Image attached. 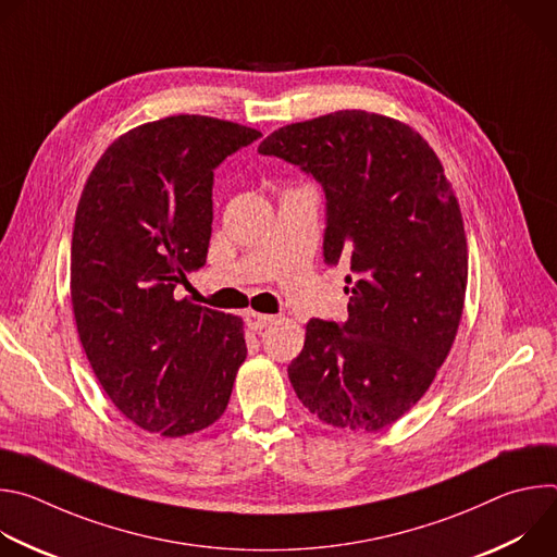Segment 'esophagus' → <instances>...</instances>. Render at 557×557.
I'll list each match as a JSON object with an SVG mask.
<instances>
[{
    "label": "esophagus",
    "mask_w": 557,
    "mask_h": 557,
    "mask_svg": "<svg viewBox=\"0 0 557 557\" xmlns=\"http://www.w3.org/2000/svg\"><path fill=\"white\" fill-rule=\"evenodd\" d=\"M275 322V314H264V312H247V324L251 331H262Z\"/></svg>",
    "instance_id": "1"
}]
</instances>
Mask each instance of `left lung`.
<instances>
[{
    "instance_id": "left-lung-1",
    "label": "left lung",
    "mask_w": 557,
    "mask_h": 557,
    "mask_svg": "<svg viewBox=\"0 0 557 557\" xmlns=\"http://www.w3.org/2000/svg\"><path fill=\"white\" fill-rule=\"evenodd\" d=\"M258 151L322 185L324 260L352 271L348 320L306 324L293 389L333 428L379 432L417 406L456 339L467 240L451 185L419 132L363 110L290 123Z\"/></svg>"
}]
</instances>
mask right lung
Listing matches in <instances>:
<instances>
[{
  "label": "right lung",
  "mask_w": 557,
  "mask_h": 557,
  "mask_svg": "<svg viewBox=\"0 0 557 557\" xmlns=\"http://www.w3.org/2000/svg\"><path fill=\"white\" fill-rule=\"evenodd\" d=\"M260 136L198 114L138 125L103 151L78 200V339L110 401L151 434L178 438L215 423L247 359L240 317L174 290L207 262L213 170Z\"/></svg>",
  "instance_id": "right-lung-1"
}]
</instances>
